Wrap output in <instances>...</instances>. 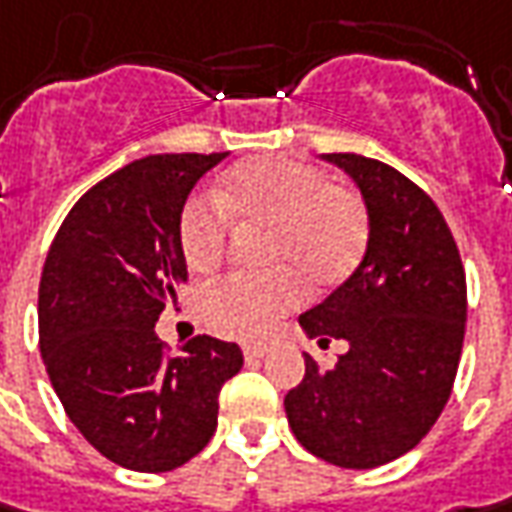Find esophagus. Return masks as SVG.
I'll use <instances>...</instances> for the list:
<instances>
[{
	"label": "esophagus",
	"instance_id": "obj_1",
	"mask_svg": "<svg viewBox=\"0 0 512 512\" xmlns=\"http://www.w3.org/2000/svg\"><path fill=\"white\" fill-rule=\"evenodd\" d=\"M269 354V345L266 343H246L243 345V357L246 360H263Z\"/></svg>",
	"mask_w": 512,
	"mask_h": 512
}]
</instances>
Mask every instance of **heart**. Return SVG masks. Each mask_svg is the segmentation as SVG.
Here are the masks:
<instances>
[{
  "instance_id": "1",
  "label": "heart",
  "mask_w": 512,
  "mask_h": 512,
  "mask_svg": "<svg viewBox=\"0 0 512 512\" xmlns=\"http://www.w3.org/2000/svg\"><path fill=\"white\" fill-rule=\"evenodd\" d=\"M215 202L192 201L181 215V252L189 272L218 269L226 219L266 226L263 263L274 272L232 274L201 294V317L221 334L257 337L311 291L337 289L360 266L368 215L360 195L328 184L323 169L291 158H252L226 172Z\"/></svg>"
}]
</instances>
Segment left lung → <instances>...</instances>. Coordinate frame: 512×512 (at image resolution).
Segmentation results:
<instances>
[{"label":"left lung","mask_w":512,"mask_h":512,"mask_svg":"<svg viewBox=\"0 0 512 512\" xmlns=\"http://www.w3.org/2000/svg\"><path fill=\"white\" fill-rule=\"evenodd\" d=\"M360 189L368 246L354 274L300 328L345 354L331 368L306 357V377L286 394L291 433L337 467L388 465L439 419L462 357L465 269L436 203L394 167L331 152Z\"/></svg>","instance_id":"1"}]
</instances>
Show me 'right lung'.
<instances>
[{
  "mask_svg": "<svg viewBox=\"0 0 512 512\" xmlns=\"http://www.w3.org/2000/svg\"><path fill=\"white\" fill-rule=\"evenodd\" d=\"M229 152L147 155L81 198L39 283V343L70 422L115 465L175 470L218 428V394L243 365L238 343L195 337L164 354L158 314L186 283L181 215Z\"/></svg>",
  "mask_w": 512,
  "mask_h": 512,
  "instance_id": "obj_1",
  "label": "right lung"
}]
</instances>
